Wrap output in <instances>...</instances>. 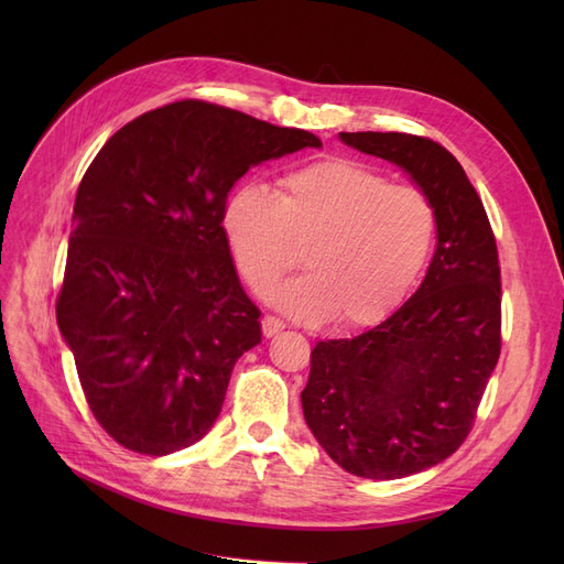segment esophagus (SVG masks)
Returning <instances> with one entry per match:
<instances>
[{"mask_svg":"<svg viewBox=\"0 0 564 564\" xmlns=\"http://www.w3.org/2000/svg\"><path fill=\"white\" fill-rule=\"evenodd\" d=\"M261 327H263V334L270 338V336H275V334H280L284 329V322L280 317H275V315H265L263 322H261Z\"/></svg>","mask_w":564,"mask_h":564,"instance_id":"esophagus-1","label":"esophagus"}]
</instances>
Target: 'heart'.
<instances>
[{"label": "heart", "mask_w": 564, "mask_h": 564, "mask_svg": "<svg viewBox=\"0 0 564 564\" xmlns=\"http://www.w3.org/2000/svg\"><path fill=\"white\" fill-rule=\"evenodd\" d=\"M232 261L265 294L301 263L308 275L272 301L303 322L338 327L383 319L414 286L437 232V209L412 183H390L371 164L322 158L280 176L278 195L247 185L224 212Z\"/></svg>", "instance_id": "1"}]
</instances>
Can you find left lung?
<instances>
[{
    "label": "left lung",
    "mask_w": 564,
    "mask_h": 564,
    "mask_svg": "<svg viewBox=\"0 0 564 564\" xmlns=\"http://www.w3.org/2000/svg\"><path fill=\"white\" fill-rule=\"evenodd\" d=\"M340 141L402 166L437 209V249L416 294L352 338L311 352L303 416L336 464L398 480L452 456L501 355L497 237L464 166L433 139L400 131Z\"/></svg>",
    "instance_id": "8db88e82"
}]
</instances>
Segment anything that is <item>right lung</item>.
Listing matches in <instances>:
<instances>
[{"label": "right lung", "mask_w": 564, "mask_h": 564, "mask_svg": "<svg viewBox=\"0 0 564 564\" xmlns=\"http://www.w3.org/2000/svg\"><path fill=\"white\" fill-rule=\"evenodd\" d=\"M305 145L322 141L185 98L135 117L89 164L56 319L117 445L164 456L218 419L235 362L261 344L224 230L228 193L249 166Z\"/></svg>", "instance_id": "add662e5"}]
</instances>
